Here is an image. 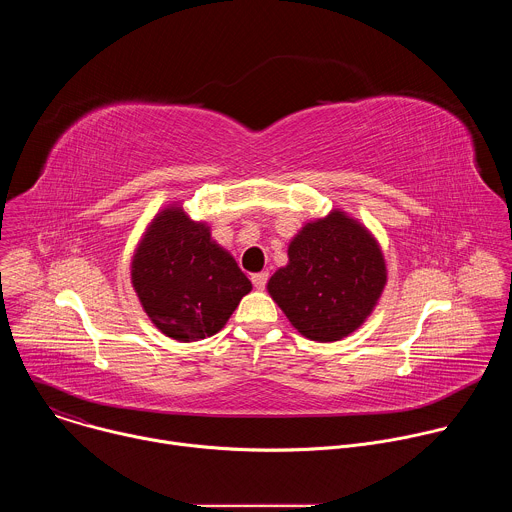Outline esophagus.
<instances>
[{
	"label": "esophagus",
	"instance_id": "34e87169",
	"mask_svg": "<svg viewBox=\"0 0 512 512\" xmlns=\"http://www.w3.org/2000/svg\"><path fill=\"white\" fill-rule=\"evenodd\" d=\"M267 279H269V273H267V271H261V273H253V275H251V281H253V285H255L257 289H265Z\"/></svg>",
	"mask_w": 512,
	"mask_h": 512
}]
</instances>
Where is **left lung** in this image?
Instances as JSON below:
<instances>
[{
	"label": "left lung",
	"mask_w": 512,
	"mask_h": 512,
	"mask_svg": "<svg viewBox=\"0 0 512 512\" xmlns=\"http://www.w3.org/2000/svg\"><path fill=\"white\" fill-rule=\"evenodd\" d=\"M269 296L302 336L336 342L352 334L377 306L387 283L375 237L340 210L308 223L287 247Z\"/></svg>",
	"instance_id": "8db88e82"
}]
</instances>
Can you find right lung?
Instances as JSON below:
<instances>
[{
	"instance_id": "right-lung-1",
	"label": "right lung",
	"mask_w": 512,
	"mask_h": 512,
	"mask_svg": "<svg viewBox=\"0 0 512 512\" xmlns=\"http://www.w3.org/2000/svg\"><path fill=\"white\" fill-rule=\"evenodd\" d=\"M131 283L156 328L180 342L216 334L253 287L233 255L182 206L162 210L145 231Z\"/></svg>"
}]
</instances>
